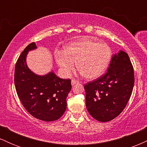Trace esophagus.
<instances>
[{"mask_svg": "<svg viewBox=\"0 0 147 147\" xmlns=\"http://www.w3.org/2000/svg\"><path fill=\"white\" fill-rule=\"evenodd\" d=\"M79 81L77 80V79H72V81H71V84H72V86H75L76 84H79Z\"/></svg>", "mask_w": 147, "mask_h": 147, "instance_id": "obj_1", "label": "esophagus"}]
</instances>
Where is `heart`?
Segmentation results:
<instances>
[{
    "instance_id": "1",
    "label": "heart",
    "mask_w": 147,
    "mask_h": 147,
    "mask_svg": "<svg viewBox=\"0 0 147 147\" xmlns=\"http://www.w3.org/2000/svg\"><path fill=\"white\" fill-rule=\"evenodd\" d=\"M111 49L106 43L85 40L68 45L65 51L57 50V63L66 75L77 68L88 79H95L102 75L111 59Z\"/></svg>"
}]
</instances>
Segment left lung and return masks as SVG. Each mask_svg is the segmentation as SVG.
<instances>
[{"label": "left lung", "mask_w": 147, "mask_h": 147, "mask_svg": "<svg viewBox=\"0 0 147 147\" xmlns=\"http://www.w3.org/2000/svg\"><path fill=\"white\" fill-rule=\"evenodd\" d=\"M134 81L129 55L120 50L113 56L105 75L84 86L86 106L90 115L102 122L117 117L131 97Z\"/></svg>", "instance_id": "left-lung-1"}]
</instances>
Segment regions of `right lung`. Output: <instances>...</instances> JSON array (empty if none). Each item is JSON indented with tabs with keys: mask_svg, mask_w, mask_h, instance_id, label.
Masks as SVG:
<instances>
[{
	"mask_svg": "<svg viewBox=\"0 0 147 147\" xmlns=\"http://www.w3.org/2000/svg\"><path fill=\"white\" fill-rule=\"evenodd\" d=\"M36 48L32 42L18 57L14 70L15 88L20 101L30 115L52 122L59 119L65 111L71 80L61 79L53 72L44 76L32 72L26 64V56L30 50Z\"/></svg>",
	"mask_w": 147,
	"mask_h": 147,
	"instance_id": "add662e5",
	"label": "right lung"
}]
</instances>
